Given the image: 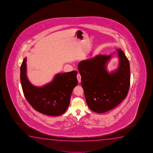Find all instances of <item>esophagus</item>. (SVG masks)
<instances>
[{"label": "esophagus", "mask_w": 153, "mask_h": 153, "mask_svg": "<svg viewBox=\"0 0 153 153\" xmlns=\"http://www.w3.org/2000/svg\"><path fill=\"white\" fill-rule=\"evenodd\" d=\"M76 77L78 79V82L80 83V82H81V76L80 74L79 73H78Z\"/></svg>", "instance_id": "obj_1"}]
</instances>
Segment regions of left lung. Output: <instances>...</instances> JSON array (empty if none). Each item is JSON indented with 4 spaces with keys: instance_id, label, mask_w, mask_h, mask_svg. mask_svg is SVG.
Here are the masks:
<instances>
[{
    "instance_id": "left-lung-1",
    "label": "left lung",
    "mask_w": 153,
    "mask_h": 153,
    "mask_svg": "<svg viewBox=\"0 0 153 153\" xmlns=\"http://www.w3.org/2000/svg\"><path fill=\"white\" fill-rule=\"evenodd\" d=\"M119 66L109 72L106 64L111 55L99 54L78 64L86 102L99 114L114 109L127 95L130 85L129 61L120 49H117Z\"/></svg>"
}]
</instances>
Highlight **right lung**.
Masks as SVG:
<instances>
[{"label": "right lung", "instance_id": "1", "mask_svg": "<svg viewBox=\"0 0 153 153\" xmlns=\"http://www.w3.org/2000/svg\"><path fill=\"white\" fill-rule=\"evenodd\" d=\"M27 58L22 63L20 80L24 95L37 111L51 116L63 114L70 104L73 90L78 85L77 71L58 73L53 80L42 87L32 85L27 76Z\"/></svg>", "mask_w": 153, "mask_h": 153}]
</instances>
